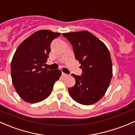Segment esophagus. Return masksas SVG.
I'll return each mask as SVG.
<instances>
[{
    "label": "esophagus",
    "instance_id": "obj_1",
    "mask_svg": "<svg viewBox=\"0 0 135 135\" xmlns=\"http://www.w3.org/2000/svg\"><path fill=\"white\" fill-rule=\"evenodd\" d=\"M62 76H68V75L67 74H66V73H62Z\"/></svg>",
    "mask_w": 135,
    "mask_h": 135
}]
</instances>
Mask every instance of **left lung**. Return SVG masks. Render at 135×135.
Listing matches in <instances>:
<instances>
[{"mask_svg": "<svg viewBox=\"0 0 135 135\" xmlns=\"http://www.w3.org/2000/svg\"><path fill=\"white\" fill-rule=\"evenodd\" d=\"M73 46L75 59L81 64V75L72 76L75 85L68 89L76 102L85 105L96 103L108 89L112 77V62L106 45L89 32L64 33Z\"/></svg>", "mask_w": 135, "mask_h": 135, "instance_id": "1", "label": "left lung"}]
</instances>
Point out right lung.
<instances>
[{"mask_svg": "<svg viewBox=\"0 0 135 135\" xmlns=\"http://www.w3.org/2000/svg\"><path fill=\"white\" fill-rule=\"evenodd\" d=\"M60 33L41 30L23 41L15 51L11 65L13 84L22 99L30 103L50 96L61 71L43 68L51 51L52 41Z\"/></svg>", "mask_w": 135, "mask_h": 135, "instance_id": "add662e5", "label": "right lung"}]
</instances>
